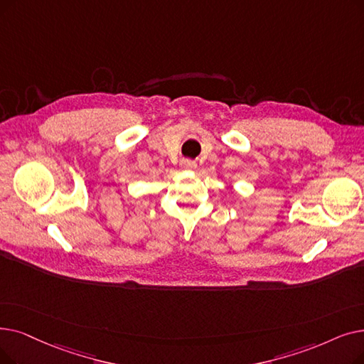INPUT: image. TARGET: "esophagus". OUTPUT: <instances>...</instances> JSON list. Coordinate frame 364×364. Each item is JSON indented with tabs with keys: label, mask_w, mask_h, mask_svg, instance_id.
<instances>
[{
	"label": "esophagus",
	"mask_w": 364,
	"mask_h": 364,
	"mask_svg": "<svg viewBox=\"0 0 364 364\" xmlns=\"http://www.w3.org/2000/svg\"><path fill=\"white\" fill-rule=\"evenodd\" d=\"M181 166H183L184 169H196L198 164L193 162V161H191V159H183V161H181Z\"/></svg>",
	"instance_id": "34e87169"
}]
</instances>
